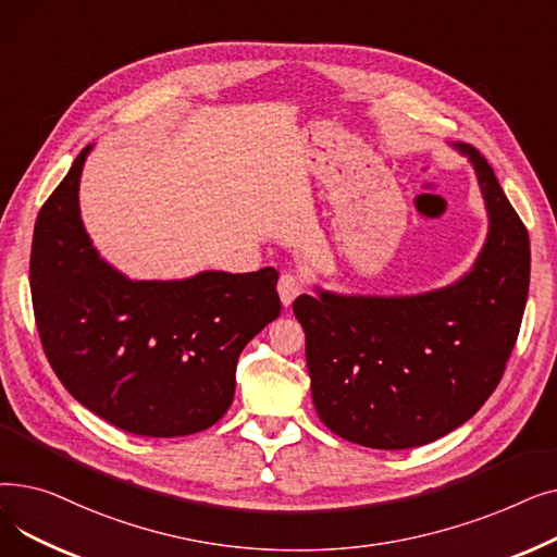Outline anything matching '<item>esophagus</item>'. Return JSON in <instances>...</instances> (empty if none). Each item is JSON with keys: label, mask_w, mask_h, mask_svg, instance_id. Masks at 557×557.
<instances>
[{"label": "esophagus", "mask_w": 557, "mask_h": 557, "mask_svg": "<svg viewBox=\"0 0 557 557\" xmlns=\"http://www.w3.org/2000/svg\"><path fill=\"white\" fill-rule=\"evenodd\" d=\"M302 288H305V282H302L300 275H296V273H284V275L280 277V282H277V290H280L282 305H284V307L294 305V300L302 294Z\"/></svg>", "instance_id": "esophagus-1"}]
</instances>
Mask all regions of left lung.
Segmentation results:
<instances>
[{"label":"left lung","instance_id":"1","mask_svg":"<svg viewBox=\"0 0 557 557\" xmlns=\"http://www.w3.org/2000/svg\"><path fill=\"white\" fill-rule=\"evenodd\" d=\"M470 156L490 212L485 248L458 284L416 298L300 296L311 397L336 435L420 447L470 420L499 386L531 282L529 232L487 160Z\"/></svg>","mask_w":557,"mask_h":557}]
</instances>
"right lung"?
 Here are the masks:
<instances>
[{
    "label": "right lung",
    "instance_id": "obj_1",
    "mask_svg": "<svg viewBox=\"0 0 557 557\" xmlns=\"http://www.w3.org/2000/svg\"><path fill=\"white\" fill-rule=\"evenodd\" d=\"M87 151L45 200L34 230L28 282L47 361L76 401L116 429L198 433L225 416L242 349L280 315V275L131 282L112 271L78 214Z\"/></svg>",
    "mask_w": 557,
    "mask_h": 557
}]
</instances>
